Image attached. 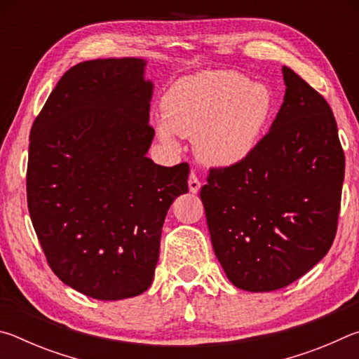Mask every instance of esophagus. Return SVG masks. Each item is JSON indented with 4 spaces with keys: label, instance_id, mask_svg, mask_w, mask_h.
Here are the masks:
<instances>
[{
    "label": "esophagus",
    "instance_id": "esophagus-1",
    "mask_svg": "<svg viewBox=\"0 0 359 359\" xmlns=\"http://www.w3.org/2000/svg\"><path fill=\"white\" fill-rule=\"evenodd\" d=\"M188 188H190L191 193H198L199 188H201V182L196 177V174H190V177H188Z\"/></svg>",
    "mask_w": 359,
    "mask_h": 359
}]
</instances>
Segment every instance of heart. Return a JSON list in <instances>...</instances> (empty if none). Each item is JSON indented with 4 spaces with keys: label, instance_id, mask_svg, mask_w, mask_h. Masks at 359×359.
Returning <instances> with one entry per match:
<instances>
[{
    "label": "heart",
    "instance_id": "obj_1",
    "mask_svg": "<svg viewBox=\"0 0 359 359\" xmlns=\"http://www.w3.org/2000/svg\"><path fill=\"white\" fill-rule=\"evenodd\" d=\"M274 106V93L263 82L238 71H203L171 85L155 128L168 147H177L179 135L194 137L204 163L233 166L258 147Z\"/></svg>",
    "mask_w": 359,
    "mask_h": 359
}]
</instances>
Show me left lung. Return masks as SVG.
<instances>
[{"label": "left lung", "mask_w": 359, "mask_h": 359, "mask_svg": "<svg viewBox=\"0 0 359 359\" xmlns=\"http://www.w3.org/2000/svg\"><path fill=\"white\" fill-rule=\"evenodd\" d=\"M283 104L247 160L212 168L201 201L229 282L288 287L325 257L337 231L345 156L326 100L283 66Z\"/></svg>", "instance_id": "1"}]
</instances>
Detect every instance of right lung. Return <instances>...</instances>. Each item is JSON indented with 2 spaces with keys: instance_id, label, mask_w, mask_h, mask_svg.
Masks as SVG:
<instances>
[{
  "instance_id": "obj_1",
  "label": "right lung",
  "mask_w": 359,
  "mask_h": 359,
  "mask_svg": "<svg viewBox=\"0 0 359 359\" xmlns=\"http://www.w3.org/2000/svg\"><path fill=\"white\" fill-rule=\"evenodd\" d=\"M142 58L90 60L60 79L29 133L27 201L55 276L101 301L142 294L190 168L147 156L154 83Z\"/></svg>"
}]
</instances>
